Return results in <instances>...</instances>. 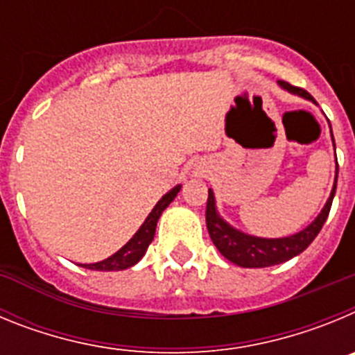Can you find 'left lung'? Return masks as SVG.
<instances>
[{
  "mask_svg": "<svg viewBox=\"0 0 355 355\" xmlns=\"http://www.w3.org/2000/svg\"><path fill=\"white\" fill-rule=\"evenodd\" d=\"M279 85L284 90L297 96H302L309 101H313L311 94L306 92L304 89L293 87V85L286 83V81H279ZM332 135V131H331ZM334 140V139H332ZM338 163V159H336ZM336 183H338V168H336V180H334V187H332L331 197L325 202L324 209L320 211L311 224L302 229L300 233L291 234L286 238H258L250 236V234L241 233L238 229L231 227L227 222L218 215L215 206V196L211 190H208V202H206V225H208V233L211 236L213 243L218 249V252L229 259L231 263L243 268H263V266H272L284 263L288 259L299 256L300 252L311 245V241L315 240L316 234L320 233L322 225L327 220L329 211H331L332 199L336 193Z\"/></svg>",
  "mask_w": 355,
  "mask_h": 355,
  "instance_id": "obj_1",
  "label": "left lung"
}]
</instances>
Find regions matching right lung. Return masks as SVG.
<instances>
[{
  "label": "right lung",
  "mask_w": 355,
  "mask_h": 355,
  "mask_svg": "<svg viewBox=\"0 0 355 355\" xmlns=\"http://www.w3.org/2000/svg\"><path fill=\"white\" fill-rule=\"evenodd\" d=\"M181 184L174 187L171 192H167L162 199L158 200V205L153 208V211L149 213V216L146 218L140 229L137 233L133 234L130 241H128L126 245L119 249L114 256H110V258L103 259L99 263H90V265H83L85 268H90V270H105V272H112V270H124V268H130V266L137 265V263L142 259V256L146 254L147 247L153 241L156 233V224H158V218L162 216L163 209L167 208L171 205L172 200L175 199V196L180 193Z\"/></svg>",
  "instance_id": "add662e5"
}]
</instances>
